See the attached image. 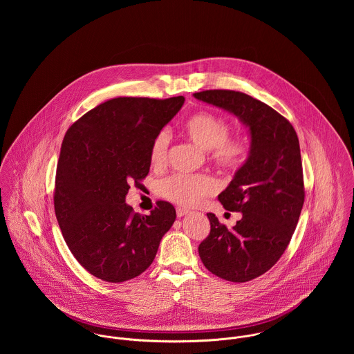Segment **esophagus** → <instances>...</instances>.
Returning a JSON list of instances; mask_svg holds the SVG:
<instances>
[{
  "mask_svg": "<svg viewBox=\"0 0 354 354\" xmlns=\"http://www.w3.org/2000/svg\"><path fill=\"white\" fill-rule=\"evenodd\" d=\"M176 212H177V216L181 218V216H184V215L188 214V209H185V208H183V207H177V208H176Z\"/></svg>",
  "mask_w": 354,
  "mask_h": 354,
  "instance_id": "obj_1",
  "label": "esophagus"
}]
</instances>
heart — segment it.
Instances as JSON below:
<instances>
[{"instance_id": "heart-1", "label": "heart", "mask_w": 354, "mask_h": 354, "mask_svg": "<svg viewBox=\"0 0 354 354\" xmlns=\"http://www.w3.org/2000/svg\"><path fill=\"white\" fill-rule=\"evenodd\" d=\"M184 132L198 147L208 152L209 159L222 169L237 170L250 156V145L243 136H229V122L211 111H199L184 122ZM170 135L166 129L156 133L150 149L153 166H162L167 160ZM218 184L208 176L173 174L160 180L156 185L158 195L181 205H195L203 198L215 194Z\"/></svg>"}]
</instances>
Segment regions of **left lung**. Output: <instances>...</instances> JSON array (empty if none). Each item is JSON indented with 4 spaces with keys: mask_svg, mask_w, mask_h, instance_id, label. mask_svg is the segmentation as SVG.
<instances>
[{
    "mask_svg": "<svg viewBox=\"0 0 354 354\" xmlns=\"http://www.w3.org/2000/svg\"><path fill=\"white\" fill-rule=\"evenodd\" d=\"M194 95L233 113L250 128V156L218 196L226 209L243 212V218L227 229L208 212L211 230L199 245L209 272L248 282L279 260L297 226L305 198L299 138L283 115L244 93L207 90Z\"/></svg>",
    "mask_w": 354,
    "mask_h": 354,
    "instance_id": "left-lung-1",
    "label": "left lung"
}]
</instances>
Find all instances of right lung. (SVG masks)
Instances as JSON below:
<instances>
[{"label": "right lung", "instance_id": "right-lung-1", "mask_svg": "<svg viewBox=\"0 0 354 354\" xmlns=\"http://www.w3.org/2000/svg\"><path fill=\"white\" fill-rule=\"evenodd\" d=\"M184 101L114 98L87 111L64 136L55 216L69 251L102 281L118 283L146 271L176 221L170 203L158 201L150 215H139L125 196L132 183L147 177L152 140Z\"/></svg>", "mask_w": 354, "mask_h": 354}]
</instances>
